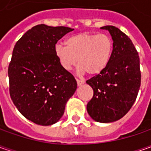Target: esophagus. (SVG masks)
Wrapping results in <instances>:
<instances>
[{"mask_svg":"<svg viewBox=\"0 0 151 151\" xmlns=\"http://www.w3.org/2000/svg\"><path fill=\"white\" fill-rule=\"evenodd\" d=\"M76 82H77L78 86H81L82 84H84V81H81V80H78V79H76Z\"/></svg>","mask_w":151,"mask_h":151,"instance_id":"obj_1","label":"esophagus"}]
</instances>
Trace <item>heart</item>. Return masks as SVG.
I'll use <instances>...</instances> for the list:
<instances>
[{"mask_svg":"<svg viewBox=\"0 0 151 151\" xmlns=\"http://www.w3.org/2000/svg\"><path fill=\"white\" fill-rule=\"evenodd\" d=\"M66 46L57 44L55 53L62 68L70 70L77 63L79 72L95 76L108 65L113 55L114 43L107 34L81 32L66 38Z\"/></svg>","mask_w":151,"mask_h":151,"instance_id":"heart-1","label":"heart"}]
</instances>
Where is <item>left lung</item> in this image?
I'll return each instance as SVG.
<instances>
[{"mask_svg": "<svg viewBox=\"0 0 151 151\" xmlns=\"http://www.w3.org/2000/svg\"><path fill=\"white\" fill-rule=\"evenodd\" d=\"M101 28L112 36L113 55L102 72L86 81L93 89L86 109L96 122L112 123L122 119L136 100L141 82L139 57L130 38L118 27Z\"/></svg>", "mask_w": 151, "mask_h": 151, "instance_id": "left-lung-1", "label": "left lung"}]
</instances>
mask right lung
<instances>
[{"mask_svg":"<svg viewBox=\"0 0 151 151\" xmlns=\"http://www.w3.org/2000/svg\"><path fill=\"white\" fill-rule=\"evenodd\" d=\"M74 29L39 24L15 44L9 64L10 96L27 119L38 125L57 123L77 88L75 77L60 65L55 46Z\"/></svg>","mask_w":151,"mask_h":151,"instance_id":"right-lung-1","label":"right lung"}]
</instances>
